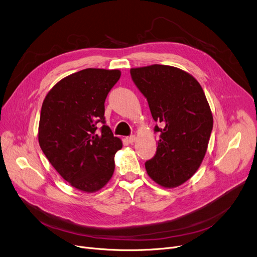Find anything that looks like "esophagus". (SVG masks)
<instances>
[{"mask_svg":"<svg viewBox=\"0 0 257 257\" xmlns=\"http://www.w3.org/2000/svg\"><path fill=\"white\" fill-rule=\"evenodd\" d=\"M126 139H127V142H128L129 144H133V143L136 141V136H135V135H130V136H128Z\"/></svg>","mask_w":257,"mask_h":257,"instance_id":"obj_1","label":"esophagus"}]
</instances>
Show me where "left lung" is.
Segmentation results:
<instances>
[{
  "label": "left lung",
  "mask_w": 257,
  "mask_h": 257,
  "mask_svg": "<svg viewBox=\"0 0 257 257\" xmlns=\"http://www.w3.org/2000/svg\"><path fill=\"white\" fill-rule=\"evenodd\" d=\"M130 75L160 123L147 172L160 185L175 188L196 173L207 151L213 118L205 93L193 76L169 65L131 68Z\"/></svg>",
  "instance_id": "left-lung-1"
}]
</instances>
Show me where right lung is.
Here are the masks:
<instances>
[{"label":"right lung","instance_id":"1","mask_svg":"<svg viewBox=\"0 0 257 257\" xmlns=\"http://www.w3.org/2000/svg\"><path fill=\"white\" fill-rule=\"evenodd\" d=\"M120 77L118 69L86 68L59 81L44 99L40 147L62 178L80 191L96 192L112 176L122 142L105 125L104 101Z\"/></svg>","mask_w":257,"mask_h":257}]
</instances>
